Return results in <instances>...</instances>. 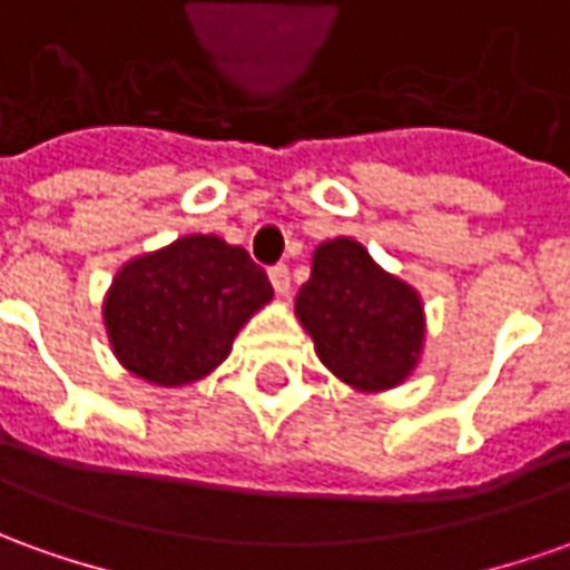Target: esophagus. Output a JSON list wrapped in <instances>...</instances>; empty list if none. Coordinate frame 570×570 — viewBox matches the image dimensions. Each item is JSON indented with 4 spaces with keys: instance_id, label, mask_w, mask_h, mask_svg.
Here are the masks:
<instances>
[{
    "instance_id": "obj_1",
    "label": "esophagus",
    "mask_w": 570,
    "mask_h": 570,
    "mask_svg": "<svg viewBox=\"0 0 570 570\" xmlns=\"http://www.w3.org/2000/svg\"><path fill=\"white\" fill-rule=\"evenodd\" d=\"M269 282H273L278 297H288L292 294V273H288V266H273L269 269Z\"/></svg>"
}]
</instances>
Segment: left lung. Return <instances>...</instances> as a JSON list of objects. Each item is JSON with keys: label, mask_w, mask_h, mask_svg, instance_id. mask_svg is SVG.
<instances>
[{"label": "left lung", "mask_w": 570, "mask_h": 570, "mask_svg": "<svg viewBox=\"0 0 570 570\" xmlns=\"http://www.w3.org/2000/svg\"><path fill=\"white\" fill-rule=\"evenodd\" d=\"M294 313L323 366L356 391L397 387L425 347V307L403 278L384 273L353 238L313 250Z\"/></svg>", "instance_id": "8db88e82"}]
</instances>
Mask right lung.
Listing matches in <instances>:
<instances>
[{
    "label": "right lung",
    "instance_id": "1",
    "mask_svg": "<svg viewBox=\"0 0 570 570\" xmlns=\"http://www.w3.org/2000/svg\"><path fill=\"white\" fill-rule=\"evenodd\" d=\"M269 301L273 285L245 247L183 235L124 263L101 316L120 366L160 387H183L210 375Z\"/></svg>",
    "mask_w": 570,
    "mask_h": 570
}]
</instances>
